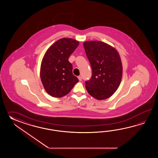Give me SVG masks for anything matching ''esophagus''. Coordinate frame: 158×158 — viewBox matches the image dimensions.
<instances>
[{"label":"esophagus","mask_w":158,"mask_h":158,"mask_svg":"<svg viewBox=\"0 0 158 158\" xmlns=\"http://www.w3.org/2000/svg\"><path fill=\"white\" fill-rule=\"evenodd\" d=\"M78 80H79L80 81H82V77H81V76H78Z\"/></svg>","instance_id":"esophagus-1"}]
</instances>
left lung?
I'll return each instance as SVG.
<instances>
[{
    "label": "left lung",
    "mask_w": 158,
    "mask_h": 158,
    "mask_svg": "<svg viewBox=\"0 0 158 158\" xmlns=\"http://www.w3.org/2000/svg\"><path fill=\"white\" fill-rule=\"evenodd\" d=\"M84 47L90 63L92 76L85 82L89 94L98 100L111 97L121 82L123 66L117 50L101 41H87Z\"/></svg>",
    "instance_id": "left-lung-1"
}]
</instances>
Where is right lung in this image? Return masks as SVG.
Returning a JSON list of instances; mask_svg holds the SVG:
<instances>
[{"instance_id": "add662e5", "label": "right lung", "mask_w": 158, "mask_h": 158, "mask_svg": "<svg viewBox=\"0 0 158 158\" xmlns=\"http://www.w3.org/2000/svg\"><path fill=\"white\" fill-rule=\"evenodd\" d=\"M78 44L77 40L73 39L61 38L51 45L44 54L40 66V79L45 90L51 96L64 97L78 82L68 61Z\"/></svg>"}]
</instances>
